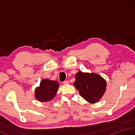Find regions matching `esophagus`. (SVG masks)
<instances>
[{
  "instance_id": "1",
  "label": "esophagus",
  "mask_w": 135,
  "mask_h": 135,
  "mask_svg": "<svg viewBox=\"0 0 135 135\" xmlns=\"http://www.w3.org/2000/svg\"><path fill=\"white\" fill-rule=\"evenodd\" d=\"M63 83H64V84H69V81L68 80H65L63 82Z\"/></svg>"
}]
</instances>
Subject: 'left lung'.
<instances>
[{
  "label": "left lung",
  "mask_w": 135,
  "mask_h": 135,
  "mask_svg": "<svg viewBox=\"0 0 135 135\" xmlns=\"http://www.w3.org/2000/svg\"><path fill=\"white\" fill-rule=\"evenodd\" d=\"M75 79L74 86L81 97L90 103H97L105 91L106 81L97 74L80 71L76 74Z\"/></svg>",
  "instance_id": "obj_1"
}]
</instances>
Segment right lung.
I'll list each match as a JSON object with an SVG mask.
<instances>
[{
  "label": "right lung",
  "mask_w": 135,
  "mask_h": 135,
  "mask_svg": "<svg viewBox=\"0 0 135 135\" xmlns=\"http://www.w3.org/2000/svg\"><path fill=\"white\" fill-rule=\"evenodd\" d=\"M59 87L56 81L43 79L35 90V97L40 102H48L55 96Z\"/></svg>",
  "instance_id": "right-lung-1"
}]
</instances>
